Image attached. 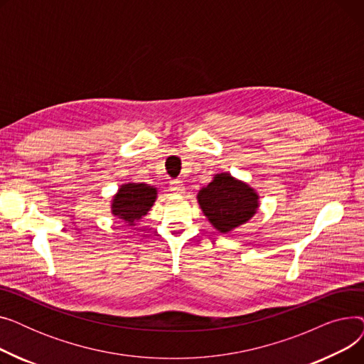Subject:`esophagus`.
Returning a JSON list of instances; mask_svg holds the SVG:
<instances>
[{
    "label": "esophagus",
    "mask_w": 364,
    "mask_h": 364,
    "mask_svg": "<svg viewBox=\"0 0 364 364\" xmlns=\"http://www.w3.org/2000/svg\"><path fill=\"white\" fill-rule=\"evenodd\" d=\"M184 190L186 188L181 181H171V192L174 195H183Z\"/></svg>",
    "instance_id": "34e87169"
}]
</instances>
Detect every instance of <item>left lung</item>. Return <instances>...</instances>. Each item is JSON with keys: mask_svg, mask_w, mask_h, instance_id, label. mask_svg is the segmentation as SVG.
<instances>
[{"mask_svg": "<svg viewBox=\"0 0 364 364\" xmlns=\"http://www.w3.org/2000/svg\"><path fill=\"white\" fill-rule=\"evenodd\" d=\"M198 202L208 221L223 235L250 221L259 208L257 190L230 172L215 174L211 183L199 190Z\"/></svg>", "mask_w": 364, "mask_h": 364, "instance_id": "1", "label": "left lung"}]
</instances>
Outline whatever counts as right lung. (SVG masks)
Wrapping results in <instances>:
<instances>
[{
	"label": "right lung",
	"instance_id": "right-lung-1",
	"mask_svg": "<svg viewBox=\"0 0 364 364\" xmlns=\"http://www.w3.org/2000/svg\"><path fill=\"white\" fill-rule=\"evenodd\" d=\"M158 198V188L146 183H125L112 198L110 211L113 217L128 225H136L151 209Z\"/></svg>",
	"mask_w": 364,
	"mask_h": 364
}]
</instances>
